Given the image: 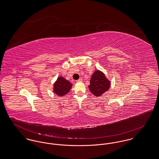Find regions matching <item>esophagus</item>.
<instances>
[{
    "label": "esophagus",
    "instance_id": "1",
    "mask_svg": "<svg viewBox=\"0 0 159 159\" xmlns=\"http://www.w3.org/2000/svg\"><path fill=\"white\" fill-rule=\"evenodd\" d=\"M76 82H82V79L80 78V79H79V80H76Z\"/></svg>",
    "mask_w": 159,
    "mask_h": 159
}]
</instances>
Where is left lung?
I'll use <instances>...</instances> for the list:
<instances>
[{
    "instance_id": "obj_1",
    "label": "left lung",
    "mask_w": 159,
    "mask_h": 159,
    "mask_svg": "<svg viewBox=\"0 0 159 159\" xmlns=\"http://www.w3.org/2000/svg\"><path fill=\"white\" fill-rule=\"evenodd\" d=\"M110 86V81L107 80L103 72L97 70L91 78L88 88L91 93L96 97H99L108 91Z\"/></svg>"
}]
</instances>
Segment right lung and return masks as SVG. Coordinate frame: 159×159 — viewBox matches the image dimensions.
Segmentation results:
<instances>
[{
    "mask_svg": "<svg viewBox=\"0 0 159 159\" xmlns=\"http://www.w3.org/2000/svg\"><path fill=\"white\" fill-rule=\"evenodd\" d=\"M53 86V92L59 96H63L70 91L72 84L65 78L59 77Z\"/></svg>",
    "mask_w": 159,
    "mask_h": 159,
    "instance_id": "1",
    "label": "right lung"
}]
</instances>
